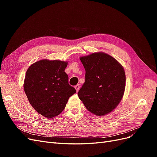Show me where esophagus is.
<instances>
[{
	"instance_id": "esophagus-1",
	"label": "esophagus",
	"mask_w": 157,
	"mask_h": 157,
	"mask_svg": "<svg viewBox=\"0 0 157 157\" xmlns=\"http://www.w3.org/2000/svg\"><path fill=\"white\" fill-rule=\"evenodd\" d=\"M75 90H76V91H77V92H78V90H79V89H80V86H79V84L76 85V86H75Z\"/></svg>"
}]
</instances>
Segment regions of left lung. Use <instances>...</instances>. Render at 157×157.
I'll list each match as a JSON object with an SVG mask.
<instances>
[{
  "mask_svg": "<svg viewBox=\"0 0 157 157\" xmlns=\"http://www.w3.org/2000/svg\"><path fill=\"white\" fill-rule=\"evenodd\" d=\"M86 71L85 82L78 92L88 110L97 116L111 112L124 93V68L110 55L97 52L80 57Z\"/></svg>",
  "mask_w": 157,
  "mask_h": 157,
  "instance_id": "obj_1",
  "label": "left lung"
}]
</instances>
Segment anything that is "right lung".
<instances>
[{
    "label": "right lung",
    "instance_id": "1",
    "mask_svg": "<svg viewBox=\"0 0 157 157\" xmlns=\"http://www.w3.org/2000/svg\"><path fill=\"white\" fill-rule=\"evenodd\" d=\"M67 66V61L42 59L27 71L24 91L32 107L44 117L59 115L69 98L76 93L64 71Z\"/></svg>",
    "mask_w": 157,
    "mask_h": 157
}]
</instances>
